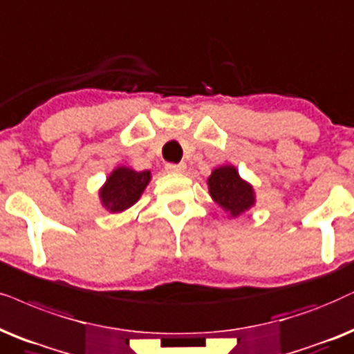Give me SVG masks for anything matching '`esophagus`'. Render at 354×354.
I'll return each mask as SVG.
<instances>
[{"label":"esophagus","instance_id":"34e87169","mask_svg":"<svg viewBox=\"0 0 354 354\" xmlns=\"http://www.w3.org/2000/svg\"><path fill=\"white\" fill-rule=\"evenodd\" d=\"M166 171L167 172H183L185 171V164H167Z\"/></svg>","mask_w":354,"mask_h":354}]
</instances>
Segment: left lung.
<instances>
[{
    "mask_svg": "<svg viewBox=\"0 0 354 354\" xmlns=\"http://www.w3.org/2000/svg\"><path fill=\"white\" fill-rule=\"evenodd\" d=\"M208 188L211 198L232 218H237L255 205L254 188L249 182L241 178L236 167L232 166L214 169L208 177Z\"/></svg>",
    "mask_w": 354,
    "mask_h": 354,
    "instance_id": "1",
    "label": "left lung"
}]
</instances>
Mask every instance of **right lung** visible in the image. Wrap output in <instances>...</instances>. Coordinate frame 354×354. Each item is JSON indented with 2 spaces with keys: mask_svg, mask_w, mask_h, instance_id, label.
<instances>
[{
  "mask_svg": "<svg viewBox=\"0 0 354 354\" xmlns=\"http://www.w3.org/2000/svg\"><path fill=\"white\" fill-rule=\"evenodd\" d=\"M151 180V172H136L130 167H117L110 174L99 195L104 208L110 213H122L140 200Z\"/></svg>",
  "mask_w": 354,
  "mask_h": 354,
  "instance_id": "add662e5",
  "label": "right lung"
}]
</instances>
